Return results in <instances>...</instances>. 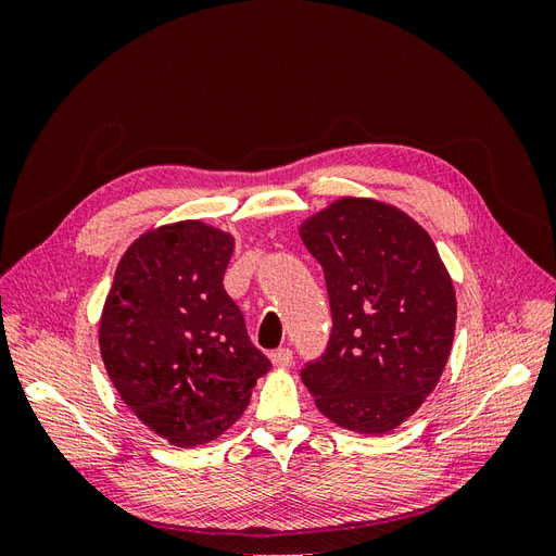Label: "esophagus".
I'll list each match as a JSON object with an SVG mask.
<instances>
[{
	"label": "esophagus",
	"instance_id": "1",
	"mask_svg": "<svg viewBox=\"0 0 556 556\" xmlns=\"http://www.w3.org/2000/svg\"><path fill=\"white\" fill-rule=\"evenodd\" d=\"M292 359H294V355H292L290 348H278V350L271 352V362H274V366H278V368L292 366Z\"/></svg>",
	"mask_w": 556,
	"mask_h": 556
}]
</instances>
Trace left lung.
<instances>
[{
  "mask_svg": "<svg viewBox=\"0 0 556 556\" xmlns=\"http://www.w3.org/2000/svg\"><path fill=\"white\" fill-rule=\"evenodd\" d=\"M325 271L331 333L301 368L331 422L384 433L433 392L454 339L452 280L429 233L399 208L341 199L301 225Z\"/></svg>",
  "mask_w": 556,
  "mask_h": 556,
  "instance_id": "left-lung-1",
  "label": "left lung"
}]
</instances>
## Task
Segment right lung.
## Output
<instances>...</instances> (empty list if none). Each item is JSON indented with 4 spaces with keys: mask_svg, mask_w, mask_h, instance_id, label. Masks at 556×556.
Masks as SVG:
<instances>
[{
    "mask_svg": "<svg viewBox=\"0 0 556 556\" xmlns=\"http://www.w3.org/2000/svg\"><path fill=\"white\" fill-rule=\"evenodd\" d=\"M231 250L229 233L197 220L143 233L117 264L99 323L117 394L178 447L227 431L271 368L225 292Z\"/></svg>",
    "mask_w": 556,
    "mask_h": 556,
    "instance_id": "1",
    "label": "right lung"
}]
</instances>
